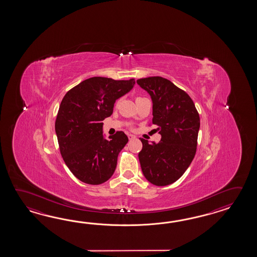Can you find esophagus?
Segmentation results:
<instances>
[{"mask_svg":"<svg viewBox=\"0 0 257 257\" xmlns=\"http://www.w3.org/2000/svg\"><path fill=\"white\" fill-rule=\"evenodd\" d=\"M127 137H128V140H133V139H135V138H136L135 135H132V134H128Z\"/></svg>","mask_w":257,"mask_h":257,"instance_id":"obj_1","label":"esophagus"}]
</instances>
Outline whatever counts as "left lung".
Wrapping results in <instances>:
<instances>
[{
    "label": "left lung",
    "mask_w": 257,
    "mask_h": 257,
    "mask_svg": "<svg viewBox=\"0 0 257 257\" xmlns=\"http://www.w3.org/2000/svg\"><path fill=\"white\" fill-rule=\"evenodd\" d=\"M137 83L151 95L153 124L162 136L158 143L141 139L142 173L153 185L168 186L184 175L195 157L199 115L190 96L169 80L148 77Z\"/></svg>",
    "instance_id": "8db88e82"
}]
</instances>
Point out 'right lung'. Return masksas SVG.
Listing matches in <instances>:
<instances>
[{
  "instance_id": "1",
  "label": "right lung",
  "mask_w": 257,
  "mask_h": 257,
  "mask_svg": "<svg viewBox=\"0 0 257 257\" xmlns=\"http://www.w3.org/2000/svg\"><path fill=\"white\" fill-rule=\"evenodd\" d=\"M135 80L93 77L66 93L55 122L60 154L73 175L89 185L109 179L117 156L128 139L123 131L104 139L103 122L113 113L116 99L128 93Z\"/></svg>"
}]
</instances>
